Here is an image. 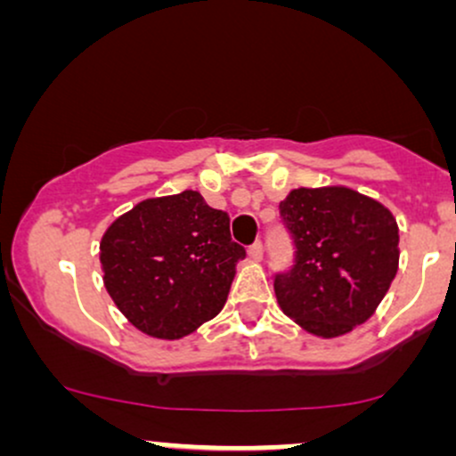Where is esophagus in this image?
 <instances>
[{"mask_svg":"<svg viewBox=\"0 0 456 456\" xmlns=\"http://www.w3.org/2000/svg\"><path fill=\"white\" fill-rule=\"evenodd\" d=\"M248 257L253 261H259L261 257H264V244L261 242H255L248 246Z\"/></svg>","mask_w":456,"mask_h":456,"instance_id":"esophagus-1","label":"esophagus"}]
</instances>
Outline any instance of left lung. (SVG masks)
<instances>
[{
    "mask_svg": "<svg viewBox=\"0 0 456 456\" xmlns=\"http://www.w3.org/2000/svg\"><path fill=\"white\" fill-rule=\"evenodd\" d=\"M279 208L296 246L291 270L274 279L282 313L315 337L352 332L399 270L395 216L347 186L294 188Z\"/></svg>",
    "mask_w": 456,
    "mask_h": 456,
    "instance_id": "obj_1",
    "label": "left lung"
}]
</instances>
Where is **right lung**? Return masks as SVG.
I'll return each instance as SVG.
<instances>
[{"label": "right lung", "instance_id": "1", "mask_svg": "<svg viewBox=\"0 0 456 456\" xmlns=\"http://www.w3.org/2000/svg\"><path fill=\"white\" fill-rule=\"evenodd\" d=\"M244 257L227 212L197 191L145 199L101 240L102 281L115 306L141 332L167 341L221 313Z\"/></svg>", "mask_w": 456, "mask_h": 456}]
</instances>
